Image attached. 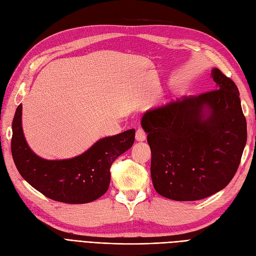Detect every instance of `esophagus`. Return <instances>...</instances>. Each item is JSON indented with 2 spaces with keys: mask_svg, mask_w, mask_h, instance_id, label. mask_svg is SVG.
<instances>
[{
  "mask_svg": "<svg viewBox=\"0 0 256 256\" xmlns=\"http://www.w3.org/2000/svg\"><path fill=\"white\" fill-rule=\"evenodd\" d=\"M145 138H146V134L144 132V130L143 129H138L136 134V140L138 142H143V141H145Z\"/></svg>",
  "mask_w": 256,
  "mask_h": 256,
  "instance_id": "esophagus-1",
  "label": "esophagus"
}]
</instances>
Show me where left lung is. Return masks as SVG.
<instances>
[{
	"label": "left lung",
	"mask_w": 256,
	"mask_h": 256,
	"mask_svg": "<svg viewBox=\"0 0 256 256\" xmlns=\"http://www.w3.org/2000/svg\"><path fill=\"white\" fill-rule=\"evenodd\" d=\"M214 90L184 97L144 113L152 150L150 175L160 196L198 200L232 180L246 143V122L236 84L218 68Z\"/></svg>",
	"instance_id": "1"
}]
</instances>
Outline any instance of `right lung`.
I'll return each mask as SVG.
<instances>
[{"label":"right lung","mask_w":256,"mask_h":256,"mask_svg":"<svg viewBox=\"0 0 256 256\" xmlns=\"http://www.w3.org/2000/svg\"><path fill=\"white\" fill-rule=\"evenodd\" d=\"M12 154L20 175L47 198L67 204L90 203L104 196L111 180L114 160L134 142L136 130L100 138L83 154L47 160L30 148L22 129V104L12 120Z\"/></svg>","instance_id":"add662e5"}]
</instances>
